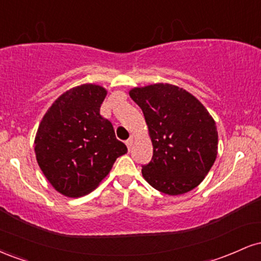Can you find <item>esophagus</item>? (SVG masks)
<instances>
[{"instance_id":"34e87169","label":"esophagus","mask_w":261,"mask_h":261,"mask_svg":"<svg viewBox=\"0 0 261 261\" xmlns=\"http://www.w3.org/2000/svg\"><path fill=\"white\" fill-rule=\"evenodd\" d=\"M125 143H126V146H127V149H128V151H130V149H131V147H133V143H134V139H133V137H131V139H128L127 141H126V142H125Z\"/></svg>"}]
</instances>
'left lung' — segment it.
<instances>
[{
    "instance_id": "left-lung-1",
    "label": "left lung",
    "mask_w": 261,
    "mask_h": 261,
    "mask_svg": "<svg viewBox=\"0 0 261 261\" xmlns=\"http://www.w3.org/2000/svg\"><path fill=\"white\" fill-rule=\"evenodd\" d=\"M128 94L142 109L153 146L151 162L142 167L145 180L170 196L193 190L217 157L216 122L207 109L169 83L135 87Z\"/></svg>"
}]
</instances>
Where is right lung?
Here are the masks:
<instances>
[{
    "label": "right lung",
    "instance_id": "right-lung-1",
    "mask_svg": "<svg viewBox=\"0 0 261 261\" xmlns=\"http://www.w3.org/2000/svg\"><path fill=\"white\" fill-rule=\"evenodd\" d=\"M108 91L94 83L68 89L39 124L34 151L41 172L67 197L87 195L99 185L116 158L127 152L112 122L100 115Z\"/></svg>",
    "mask_w": 261,
    "mask_h": 261
}]
</instances>
